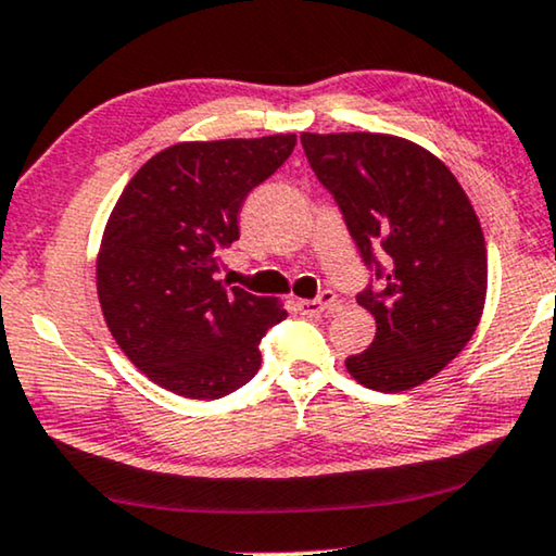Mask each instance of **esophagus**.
Instances as JSON below:
<instances>
[{
    "mask_svg": "<svg viewBox=\"0 0 556 556\" xmlns=\"http://www.w3.org/2000/svg\"><path fill=\"white\" fill-rule=\"evenodd\" d=\"M332 305H336V292L325 290V292H320V298H315V300H300L298 309L302 315L313 317V315L325 313V309H330Z\"/></svg>",
    "mask_w": 556,
    "mask_h": 556,
    "instance_id": "1",
    "label": "esophagus"
}]
</instances>
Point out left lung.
Returning <instances> with one entry per match:
<instances>
[{
	"mask_svg": "<svg viewBox=\"0 0 556 556\" xmlns=\"http://www.w3.org/2000/svg\"><path fill=\"white\" fill-rule=\"evenodd\" d=\"M300 142L381 285L355 298L374 315L376 338L348 355V374L383 394L419 387L468 345L483 315L488 258L476 211L455 175L409 139L305 131Z\"/></svg>",
	"mask_w": 556,
	"mask_h": 556,
	"instance_id": "8db88e82",
	"label": "left lung"
}]
</instances>
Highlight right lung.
I'll list each match as a JSON object with an SVG mask.
<instances>
[{
  "label": "right lung",
  "instance_id": "obj_1",
  "mask_svg": "<svg viewBox=\"0 0 556 556\" xmlns=\"http://www.w3.org/2000/svg\"><path fill=\"white\" fill-rule=\"evenodd\" d=\"M298 137L180 142L147 160L111 211L96 258L103 320L157 387L220 399L254 379L264 332L287 309L218 282L239 211L290 157Z\"/></svg>",
  "mask_w": 556,
  "mask_h": 556
}]
</instances>
